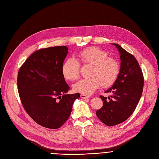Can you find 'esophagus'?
I'll return each mask as SVG.
<instances>
[{
    "label": "esophagus",
    "instance_id": "esophagus-1",
    "mask_svg": "<svg viewBox=\"0 0 159 159\" xmlns=\"http://www.w3.org/2000/svg\"><path fill=\"white\" fill-rule=\"evenodd\" d=\"M80 97L82 98V99H85V98H90L89 96H86V95H85V94H81L80 95Z\"/></svg>",
    "mask_w": 159,
    "mask_h": 159
}]
</instances>
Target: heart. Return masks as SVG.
I'll return each mask as SVG.
<instances>
[{"instance_id": "1", "label": "heart", "mask_w": 159, "mask_h": 159, "mask_svg": "<svg viewBox=\"0 0 159 159\" xmlns=\"http://www.w3.org/2000/svg\"><path fill=\"white\" fill-rule=\"evenodd\" d=\"M79 60L84 65H90L89 78L81 79L74 85V91L85 95L92 94L102 85L108 87L114 84L120 72V65L115 58L98 47H89L80 52ZM80 63L74 57L67 59L61 68L65 79L74 81L80 75Z\"/></svg>"}]
</instances>
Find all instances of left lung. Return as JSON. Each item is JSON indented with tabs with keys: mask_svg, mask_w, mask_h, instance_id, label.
Wrapping results in <instances>:
<instances>
[{
	"mask_svg": "<svg viewBox=\"0 0 159 159\" xmlns=\"http://www.w3.org/2000/svg\"><path fill=\"white\" fill-rule=\"evenodd\" d=\"M120 54V72L113 85L105 93H111L110 97L100 96L103 107L96 112L102 122L108 126L122 123L137 107L142 96L143 75L136 58L119 44L112 43Z\"/></svg>",
	"mask_w": 159,
	"mask_h": 159,
	"instance_id": "left-lung-1",
	"label": "left lung"
}]
</instances>
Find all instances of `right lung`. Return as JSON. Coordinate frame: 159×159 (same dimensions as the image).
Masks as SVG:
<instances>
[{"mask_svg": "<svg viewBox=\"0 0 159 159\" xmlns=\"http://www.w3.org/2000/svg\"><path fill=\"white\" fill-rule=\"evenodd\" d=\"M65 46L34 52L18 72L17 87L23 107L36 123L57 129L69 119L80 93L66 94L70 89L61 68L68 54Z\"/></svg>", "mask_w": 159, "mask_h": 159, "instance_id": "1", "label": "right lung"}]
</instances>
